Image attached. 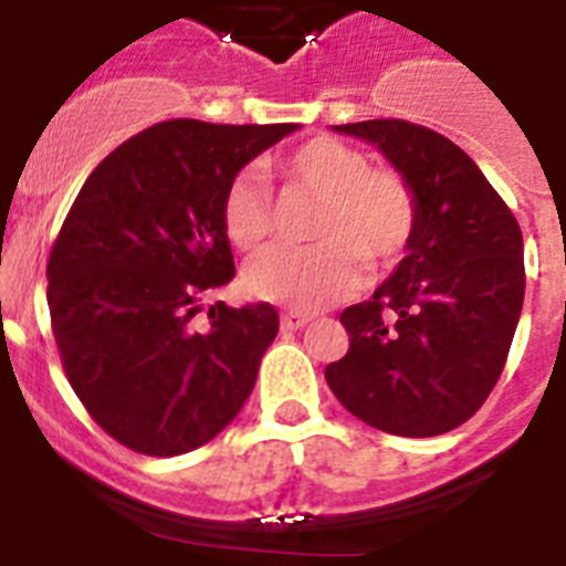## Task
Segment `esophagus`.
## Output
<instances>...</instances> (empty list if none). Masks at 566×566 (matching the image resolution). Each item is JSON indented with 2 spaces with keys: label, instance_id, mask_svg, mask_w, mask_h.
Here are the masks:
<instances>
[{
  "label": "esophagus",
  "instance_id": "obj_1",
  "mask_svg": "<svg viewBox=\"0 0 566 566\" xmlns=\"http://www.w3.org/2000/svg\"><path fill=\"white\" fill-rule=\"evenodd\" d=\"M310 319H312V315H306V312L290 310L282 315V331H298V328H304Z\"/></svg>",
  "mask_w": 566,
  "mask_h": 566
}]
</instances>
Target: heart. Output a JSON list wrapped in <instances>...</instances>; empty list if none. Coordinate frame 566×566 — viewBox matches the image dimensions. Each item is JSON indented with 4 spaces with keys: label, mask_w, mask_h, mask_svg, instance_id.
Instances as JSON below:
<instances>
[{
    "label": "heart",
    "mask_w": 566,
    "mask_h": 566,
    "mask_svg": "<svg viewBox=\"0 0 566 566\" xmlns=\"http://www.w3.org/2000/svg\"><path fill=\"white\" fill-rule=\"evenodd\" d=\"M287 191L317 197L312 247L271 249L243 273L254 298L319 310L361 284L364 265L386 271L408 251L419 224L413 182L394 167H369L367 153L334 136H315L265 164ZM221 230L238 251L262 249L276 213L268 182L238 172L221 193Z\"/></svg>",
    "instance_id": "heart-1"
}]
</instances>
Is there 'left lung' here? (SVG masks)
<instances>
[{
    "instance_id": "obj_1",
    "label": "left lung",
    "mask_w": 566,
    "mask_h": 566,
    "mask_svg": "<svg viewBox=\"0 0 566 566\" xmlns=\"http://www.w3.org/2000/svg\"><path fill=\"white\" fill-rule=\"evenodd\" d=\"M399 169L419 197V224L397 271L339 319L350 336L325 380L356 419L430 438L471 419L504 373L523 310L517 219L452 139L408 119L334 125Z\"/></svg>"
}]
</instances>
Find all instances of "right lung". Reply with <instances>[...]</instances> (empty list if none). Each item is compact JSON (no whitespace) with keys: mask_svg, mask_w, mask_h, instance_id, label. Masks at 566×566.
Returning a JSON list of instances; mask_svg holds the SVG:
<instances>
[{"mask_svg":"<svg viewBox=\"0 0 566 566\" xmlns=\"http://www.w3.org/2000/svg\"><path fill=\"white\" fill-rule=\"evenodd\" d=\"M295 128L167 119L108 153L73 199L45 268L51 331L76 397L123 447L193 452L254 389L276 310L216 301L197 315L235 276L224 186Z\"/></svg>","mask_w":566,"mask_h":566,"instance_id":"right-lung-1","label":"right lung"}]
</instances>
